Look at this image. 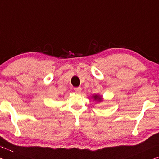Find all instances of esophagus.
<instances>
[{
  "label": "esophagus",
  "mask_w": 159,
  "mask_h": 159,
  "mask_svg": "<svg viewBox=\"0 0 159 159\" xmlns=\"http://www.w3.org/2000/svg\"><path fill=\"white\" fill-rule=\"evenodd\" d=\"M74 91L76 93H80L82 91V89L81 87H78V88H75L74 89Z\"/></svg>",
  "instance_id": "1"
}]
</instances>
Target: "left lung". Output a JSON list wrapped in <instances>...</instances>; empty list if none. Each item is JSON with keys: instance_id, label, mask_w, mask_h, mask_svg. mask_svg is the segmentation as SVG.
Returning a JSON list of instances; mask_svg holds the SVG:
<instances>
[{"instance_id": "8db88e82", "label": "left lung", "mask_w": 159, "mask_h": 159, "mask_svg": "<svg viewBox=\"0 0 159 159\" xmlns=\"http://www.w3.org/2000/svg\"><path fill=\"white\" fill-rule=\"evenodd\" d=\"M93 100H95V101H97L98 102H102L103 100V98L101 95L100 94H95V95H93L92 97H91Z\"/></svg>"}]
</instances>
